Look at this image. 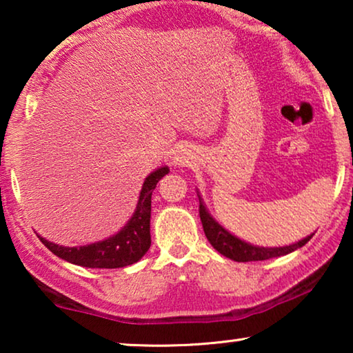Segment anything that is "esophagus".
Here are the masks:
<instances>
[{
  "instance_id": "obj_1",
  "label": "esophagus",
  "mask_w": 353,
  "mask_h": 353,
  "mask_svg": "<svg viewBox=\"0 0 353 353\" xmlns=\"http://www.w3.org/2000/svg\"><path fill=\"white\" fill-rule=\"evenodd\" d=\"M172 161L175 165H188V163H190V154L185 152V149H180V151L173 154Z\"/></svg>"
}]
</instances>
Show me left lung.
Instances as JSON below:
<instances>
[{
    "label": "left lung",
    "instance_id": "obj_1",
    "mask_svg": "<svg viewBox=\"0 0 353 353\" xmlns=\"http://www.w3.org/2000/svg\"><path fill=\"white\" fill-rule=\"evenodd\" d=\"M199 216L202 221V228L209 239V243L214 245V249L219 250L221 255L228 257L234 262H257V260H268L273 257H281V255L291 254L294 250L305 245L308 241L312 239L310 234L302 241H299L296 244L284 245V248H259V245H252L245 241L236 238L226 231L215 219H212V215L207 212L204 202L199 197Z\"/></svg>",
    "mask_w": 353,
    "mask_h": 353
}]
</instances>
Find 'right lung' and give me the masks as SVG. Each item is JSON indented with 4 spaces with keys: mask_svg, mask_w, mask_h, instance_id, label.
I'll list each match as a JSON object with an SVG mask.
<instances>
[{
    "mask_svg": "<svg viewBox=\"0 0 353 353\" xmlns=\"http://www.w3.org/2000/svg\"><path fill=\"white\" fill-rule=\"evenodd\" d=\"M168 173V167H161L148 175L139 192L138 205L128 223L110 238L80 248H64V245L50 243L38 236L43 244L52 254L67 262L86 268H122L137 263L148 249L151 248V196L156 185L163 175Z\"/></svg>",
    "mask_w": 353,
    "mask_h": 353,
    "instance_id": "right-lung-1",
    "label": "right lung"
}]
</instances>
